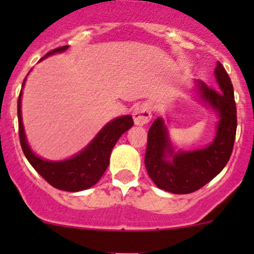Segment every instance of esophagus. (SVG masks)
<instances>
[{
    "instance_id": "1",
    "label": "esophagus",
    "mask_w": 254,
    "mask_h": 254,
    "mask_svg": "<svg viewBox=\"0 0 254 254\" xmlns=\"http://www.w3.org/2000/svg\"><path fill=\"white\" fill-rule=\"evenodd\" d=\"M132 114H133L134 123L137 126L146 125L151 120V109H150L149 104H146V103L136 105Z\"/></svg>"
}]
</instances>
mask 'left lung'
Returning a JSON list of instances; mask_svg holds the SVG:
<instances>
[{
  "label": "left lung",
  "instance_id": "1",
  "mask_svg": "<svg viewBox=\"0 0 254 254\" xmlns=\"http://www.w3.org/2000/svg\"><path fill=\"white\" fill-rule=\"evenodd\" d=\"M215 77L219 90L197 81L201 99L217 114V132L207 147L174 152L163 118L155 120L147 133L145 167L160 190L174 194H187L202 188L219 174L230 159L237 133V105L232 80L217 62Z\"/></svg>",
  "mask_w": 254,
  "mask_h": 254
}]
</instances>
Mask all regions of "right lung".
I'll list each match as a JSON object with an SVG mask.
<instances>
[{"label": "right lung", "mask_w": 254, "mask_h": 254, "mask_svg": "<svg viewBox=\"0 0 254 254\" xmlns=\"http://www.w3.org/2000/svg\"><path fill=\"white\" fill-rule=\"evenodd\" d=\"M67 48L68 46L53 49V51L48 52L43 58L48 57L53 53H57V52L66 51ZM25 80L22 82V87L25 84ZM21 93L22 91H20L19 100H17L19 137L22 151L29 163L31 164V167L34 168L49 185L57 190H67V192L87 190V188L93 187L95 183H98V181L102 178L109 165L111 152L118 138L133 126L132 117L123 116L111 121L103 127L99 133L96 134L95 138L73 158L64 161L43 160L31 151L28 141H26L21 121Z\"/></svg>", "instance_id": "1"}]
</instances>
